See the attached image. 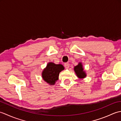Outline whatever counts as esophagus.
<instances>
[{
    "mask_svg": "<svg viewBox=\"0 0 121 121\" xmlns=\"http://www.w3.org/2000/svg\"><path fill=\"white\" fill-rule=\"evenodd\" d=\"M69 66L70 65H69V63L68 62H66V63H65V69H69Z\"/></svg>",
    "mask_w": 121,
    "mask_h": 121,
    "instance_id": "obj_1",
    "label": "esophagus"
}]
</instances>
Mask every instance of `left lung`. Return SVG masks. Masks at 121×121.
Masks as SVG:
<instances>
[{
  "instance_id": "8db88e82",
  "label": "left lung",
  "mask_w": 121,
  "mask_h": 121,
  "mask_svg": "<svg viewBox=\"0 0 121 121\" xmlns=\"http://www.w3.org/2000/svg\"><path fill=\"white\" fill-rule=\"evenodd\" d=\"M74 71L75 72L76 75L79 79H83L87 76L82 62H79L78 65L74 66Z\"/></svg>"
}]
</instances>
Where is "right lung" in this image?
<instances>
[{"instance_id":"add662e5","label":"right lung","mask_w":121,"mask_h":121,"mask_svg":"<svg viewBox=\"0 0 121 121\" xmlns=\"http://www.w3.org/2000/svg\"><path fill=\"white\" fill-rule=\"evenodd\" d=\"M64 69L65 67L61 64L49 62L42 73L43 79L49 85H54L58 80L59 73Z\"/></svg>"}]
</instances>
